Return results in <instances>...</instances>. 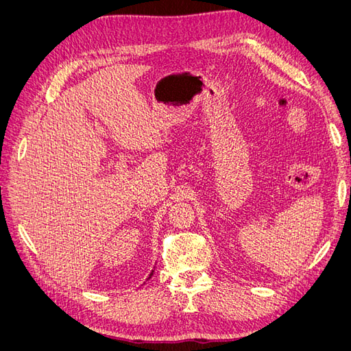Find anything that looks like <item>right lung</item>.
I'll list each match as a JSON object with an SVG mask.
<instances>
[{
  "mask_svg": "<svg viewBox=\"0 0 351 351\" xmlns=\"http://www.w3.org/2000/svg\"><path fill=\"white\" fill-rule=\"evenodd\" d=\"M151 275H152V274H151ZM151 275H149V278H151Z\"/></svg>",
  "mask_w": 351,
  "mask_h": 351,
  "instance_id": "add662e5",
  "label": "right lung"
}]
</instances>
